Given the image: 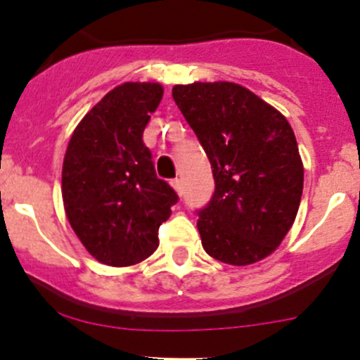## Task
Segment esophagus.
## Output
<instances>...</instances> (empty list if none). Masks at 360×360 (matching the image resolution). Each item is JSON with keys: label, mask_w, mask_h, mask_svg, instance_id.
<instances>
[{"label": "esophagus", "mask_w": 360, "mask_h": 360, "mask_svg": "<svg viewBox=\"0 0 360 360\" xmlns=\"http://www.w3.org/2000/svg\"><path fill=\"white\" fill-rule=\"evenodd\" d=\"M170 184H172V188H174V190H176V193L177 195H179V197H181V195H183V181H181V179H172V181H170Z\"/></svg>", "instance_id": "obj_1"}]
</instances>
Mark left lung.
<instances>
[{
    "label": "left lung",
    "mask_w": 360,
    "mask_h": 360,
    "mask_svg": "<svg viewBox=\"0 0 360 360\" xmlns=\"http://www.w3.org/2000/svg\"><path fill=\"white\" fill-rule=\"evenodd\" d=\"M212 167V198L197 210L202 245L223 263H256L291 230L303 193L294 132L275 108L230 82L172 89Z\"/></svg>",
    "instance_id": "left-lung-1"
}]
</instances>
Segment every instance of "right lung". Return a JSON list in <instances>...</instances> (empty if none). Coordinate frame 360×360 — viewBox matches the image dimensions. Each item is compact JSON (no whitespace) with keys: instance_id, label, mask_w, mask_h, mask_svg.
<instances>
[{"instance_id":"1","label":"right lung","mask_w":360,"mask_h":360,"mask_svg":"<svg viewBox=\"0 0 360 360\" xmlns=\"http://www.w3.org/2000/svg\"><path fill=\"white\" fill-rule=\"evenodd\" d=\"M158 83H123L72 132L63 165L69 224L97 261L130 266L158 248V228L179 197L158 179L143 132L162 101Z\"/></svg>"}]
</instances>
